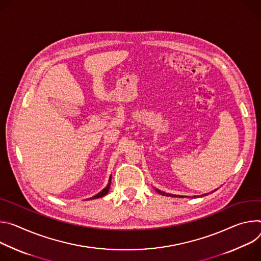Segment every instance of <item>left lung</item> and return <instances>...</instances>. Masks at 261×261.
Segmentation results:
<instances>
[{
	"mask_svg": "<svg viewBox=\"0 0 261 261\" xmlns=\"http://www.w3.org/2000/svg\"><path fill=\"white\" fill-rule=\"evenodd\" d=\"M155 191L159 193V194H161V195H164V196H171V197H173V196H175V195H171V194H167V193H165V192H161L160 190H158V189H155ZM176 197V196H175ZM179 197H182V196H179Z\"/></svg>",
	"mask_w": 261,
	"mask_h": 261,
	"instance_id": "1",
	"label": "left lung"
}]
</instances>
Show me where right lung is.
<instances>
[{"instance_id":"right-lung-1","label":"right lung","mask_w":261,"mask_h":261,"mask_svg":"<svg viewBox=\"0 0 261 261\" xmlns=\"http://www.w3.org/2000/svg\"><path fill=\"white\" fill-rule=\"evenodd\" d=\"M111 178L112 177H110V179H109V184H108V186L100 192V193H98L97 195H95V196H93L92 198H90V199H95V198H100V197H102V196H105V195H107L108 194V192H109V190H110V187H111Z\"/></svg>"}]
</instances>
